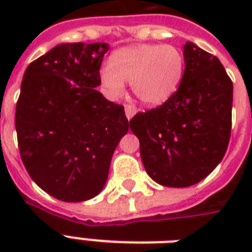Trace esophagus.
<instances>
[{"label": "esophagus", "instance_id": "1", "mask_svg": "<svg viewBox=\"0 0 252 252\" xmlns=\"http://www.w3.org/2000/svg\"><path fill=\"white\" fill-rule=\"evenodd\" d=\"M136 112H137L136 106H133V104H126V118H128V120H130V119L133 118L134 115H136Z\"/></svg>", "mask_w": 252, "mask_h": 252}]
</instances>
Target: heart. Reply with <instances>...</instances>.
<instances>
[{
  "instance_id": "obj_1",
  "label": "heart",
  "mask_w": 252,
  "mask_h": 252,
  "mask_svg": "<svg viewBox=\"0 0 252 252\" xmlns=\"http://www.w3.org/2000/svg\"><path fill=\"white\" fill-rule=\"evenodd\" d=\"M184 73L182 53L171 45L137 44L119 49L100 70L102 86L118 98L129 81L133 94L148 106H159L178 90Z\"/></svg>"
}]
</instances>
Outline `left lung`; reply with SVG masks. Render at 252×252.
<instances>
[{
  "label": "left lung",
  "instance_id": "8db88e82",
  "mask_svg": "<svg viewBox=\"0 0 252 252\" xmlns=\"http://www.w3.org/2000/svg\"><path fill=\"white\" fill-rule=\"evenodd\" d=\"M183 78L163 104L129 122L148 175L166 187H189L222 161L231 132L233 82L220 60L191 41Z\"/></svg>",
  "mask_w": 252,
  "mask_h": 252
}]
</instances>
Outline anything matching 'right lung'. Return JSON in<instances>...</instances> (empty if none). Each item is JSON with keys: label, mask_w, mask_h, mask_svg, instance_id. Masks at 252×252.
<instances>
[{"label": "right lung", "mask_w": 252, "mask_h": 252, "mask_svg": "<svg viewBox=\"0 0 252 252\" xmlns=\"http://www.w3.org/2000/svg\"><path fill=\"white\" fill-rule=\"evenodd\" d=\"M106 43L59 44L27 66L15 110L19 153L29 175L53 197L78 203L102 191L124 107L95 87Z\"/></svg>", "instance_id": "1"}]
</instances>
